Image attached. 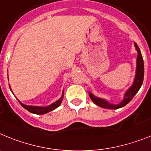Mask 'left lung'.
Returning a JSON list of instances; mask_svg holds the SVG:
<instances>
[{"label": "left lung", "mask_w": 151, "mask_h": 151, "mask_svg": "<svg viewBox=\"0 0 151 151\" xmlns=\"http://www.w3.org/2000/svg\"><path fill=\"white\" fill-rule=\"evenodd\" d=\"M134 46L136 48V50L137 52V66H136V74L134 81L133 84L131 86V87L126 91L124 94V99L121 103L117 105L111 104L106 101V99H101V98L96 97L90 92H89V96L92 101L97 105L98 106H100L104 109H117L119 108L124 106L125 105L128 104L134 96L136 95L138 90L141 88V85L144 81V75H145V66H144V61H143L142 55L141 53L140 48L137 46V45L134 42Z\"/></svg>", "instance_id": "left-lung-1"}]
</instances>
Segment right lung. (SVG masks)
<instances>
[{
	"label": "right lung",
	"instance_id": "1",
	"mask_svg": "<svg viewBox=\"0 0 151 151\" xmlns=\"http://www.w3.org/2000/svg\"><path fill=\"white\" fill-rule=\"evenodd\" d=\"M9 86H10V89L11 90V88H10V86L9 84ZM12 92V90H11ZM63 96H64V93H62V96H61L58 100H57L56 102L53 103L52 104L49 105L48 106H45V107H42V106H27V105H25L23 104V103L19 102V103H20L21 106L23 107L24 109L29 111V112L31 113H34V114H38V115H43V114H45V113H48V112H51L52 110L55 109L56 108L59 106L60 105H61V102H62V99H63Z\"/></svg>",
	"mask_w": 151,
	"mask_h": 151
}]
</instances>
